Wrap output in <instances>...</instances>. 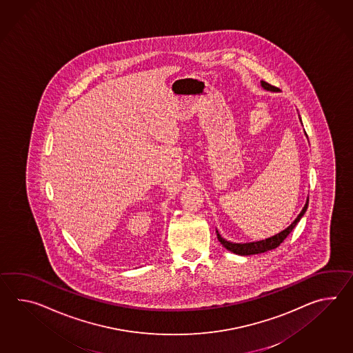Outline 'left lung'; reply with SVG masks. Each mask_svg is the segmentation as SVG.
<instances>
[{"mask_svg":"<svg viewBox=\"0 0 353 353\" xmlns=\"http://www.w3.org/2000/svg\"><path fill=\"white\" fill-rule=\"evenodd\" d=\"M261 86L263 87V90L270 91V92H279V88H277V87L271 86L270 83H267L265 81H261ZM299 119H300V117H299ZM300 121H301V119H300ZM301 124H303V123H301ZM307 204H309V197L306 199V203L305 205H304V208H303V210L300 212V214L296 216V219L294 220L289 227L285 228L280 233L272 235V236H270V238H266V239H261V241H256V242H248V243H233V242H230V241L224 239V238L219 234V232L216 230L218 239H219L220 243L223 244V247L227 248L228 251L233 252V253L239 254V256H251V254H259V253H265V252L271 251V250L277 248V247L285 241V238L290 234L291 232H292V229L296 227V224H298L300 219H301V218L304 216V214H305L306 209H307Z\"/></svg>","mask_w":353,"mask_h":353,"instance_id":"obj_1","label":"left lung"}]
</instances>
